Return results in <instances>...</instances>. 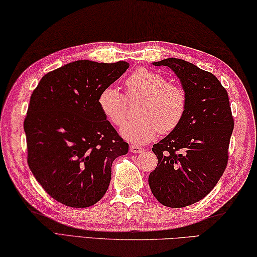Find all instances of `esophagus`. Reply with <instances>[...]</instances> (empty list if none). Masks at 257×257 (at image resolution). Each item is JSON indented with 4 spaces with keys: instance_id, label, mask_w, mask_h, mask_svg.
Instances as JSON below:
<instances>
[{
    "instance_id": "esophagus-1",
    "label": "esophagus",
    "mask_w": 257,
    "mask_h": 257,
    "mask_svg": "<svg viewBox=\"0 0 257 257\" xmlns=\"http://www.w3.org/2000/svg\"><path fill=\"white\" fill-rule=\"evenodd\" d=\"M130 152H132L134 154H140L143 152V148L139 145H131L130 146Z\"/></svg>"
}]
</instances>
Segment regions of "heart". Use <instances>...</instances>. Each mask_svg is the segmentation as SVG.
<instances>
[{
  "instance_id": "obj_1",
  "label": "heart",
  "mask_w": 257,
  "mask_h": 257,
  "mask_svg": "<svg viewBox=\"0 0 257 257\" xmlns=\"http://www.w3.org/2000/svg\"><path fill=\"white\" fill-rule=\"evenodd\" d=\"M127 96L142 97L144 101L137 120L121 128V135L134 144H145L155 139L161 131L169 133L182 121L186 110V95L182 87L170 83L160 73L139 68L126 79ZM98 105L108 120L122 126L127 118L126 97L113 86L100 91Z\"/></svg>"
}]
</instances>
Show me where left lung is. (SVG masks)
Returning a JSON list of instances; mask_svg holds the SVG:
<instances>
[{
    "instance_id": "8db88e82",
    "label": "left lung",
    "mask_w": 257,
    "mask_h": 257,
    "mask_svg": "<svg viewBox=\"0 0 257 257\" xmlns=\"http://www.w3.org/2000/svg\"><path fill=\"white\" fill-rule=\"evenodd\" d=\"M153 64L177 75L186 110L178 126L152 148L158 165L148 183L162 205L185 207L207 195L227 167L234 126L228 92L214 74L190 62L169 58Z\"/></svg>"
}]
</instances>
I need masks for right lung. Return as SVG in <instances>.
I'll use <instances>...</instances> for the list:
<instances>
[{"instance_id": "right-lung-1", "label": "right lung", "mask_w": 257, "mask_h": 257, "mask_svg": "<svg viewBox=\"0 0 257 257\" xmlns=\"http://www.w3.org/2000/svg\"><path fill=\"white\" fill-rule=\"evenodd\" d=\"M127 62L79 60L43 76L31 93L24 130L28 166L50 196L89 207L102 198L112 162L125 143L98 105V96L127 70Z\"/></svg>"}]
</instances>
